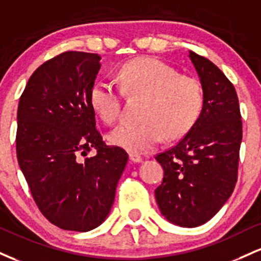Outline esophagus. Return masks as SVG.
I'll return each mask as SVG.
<instances>
[{"instance_id":"1","label":"esophagus","mask_w":261,"mask_h":261,"mask_svg":"<svg viewBox=\"0 0 261 261\" xmlns=\"http://www.w3.org/2000/svg\"><path fill=\"white\" fill-rule=\"evenodd\" d=\"M129 159H130V162H133V163H142L143 158L140 156L139 154H134V153H130V154H129Z\"/></svg>"}]
</instances>
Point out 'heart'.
<instances>
[{
    "mask_svg": "<svg viewBox=\"0 0 261 261\" xmlns=\"http://www.w3.org/2000/svg\"><path fill=\"white\" fill-rule=\"evenodd\" d=\"M119 89L98 81L91 87L90 103L101 121L116 124L122 115V92L143 97L138 124L113 130L110 140L129 153H148L162 142L182 138L191 130L203 106L200 81L178 74L163 60L139 57L123 64L117 74Z\"/></svg>",
    "mask_w": 261,
    "mask_h": 261,
    "instance_id": "obj_1",
    "label": "heart"
}]
</instances>
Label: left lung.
<instances>
[{
	"label": "left lung",
	"instance_id": "8db88e82",
	"mask_svg": "<svg viewBox=\"0 0 261 261\" xmlns=\"http://www.w3.org/2000/svg\"><path fill=\"white\" fill-rule=\"evenodd\" d=\"M190 59L200 76L203 107L191 130L155 156L164 169L155 198L169 222L192 228L210 221L232 195L243 125L233 84L207 58L190 51Z\"/></svg>",
	"mask_w": 261,
	"mask_h": 261
}]
</instances>
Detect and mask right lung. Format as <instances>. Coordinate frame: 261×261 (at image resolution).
I'll return each instance as SVG.
<instances>
[{"instance_id":"1","label":"right lung","mask_w":261,"mask_h":261,"mask_svg":"<svg viewBox=\"0 0 261 261\" xmlns=\"http://www.w3.org/2000/svg\"><path fill=\"white\" fill-rule=\"evenodd\" d=\"M99 59L64 51L45 61L29 77L17 111L19 168L44 217L65 230L87 232L105 221L128 162L127 151L106 145L96 128L90 91Z\"/></svg>"}]
</instances>
